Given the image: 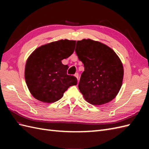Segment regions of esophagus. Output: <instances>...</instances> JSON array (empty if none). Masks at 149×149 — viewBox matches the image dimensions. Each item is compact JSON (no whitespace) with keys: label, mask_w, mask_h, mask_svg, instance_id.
Listing matches in <instances>:
<instances>
[{"label":"esophagus","mask_w":149,"mask_h":149,"mask_svg":"<svg viewBox=\"0 0 149 149\" xmlns=\"http://www.w3.org/2000/svg\"><path fill=\"white\" fill-rule=\"evenodd\" d=\"M74 76L76 77L77 79H79V74H78V73H75V74H74Z\"/></svg>","instance_id":"obj_1"}]
</instances>
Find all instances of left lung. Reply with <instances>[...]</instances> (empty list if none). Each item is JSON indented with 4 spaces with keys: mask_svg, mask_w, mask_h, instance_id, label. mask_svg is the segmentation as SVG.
<instances>
[{
    "mask_svg": "<svg viewBox=\"0 0 149 149\" xmlns=\"http://www.w3.org/2000/svg\"><path fill=\"white\" fill-rule=\"evenodd\" d=\"M75 50L84 66L78 85L84 99L99 106L115 99L122 84L123 68L114 50L90 39L77 41Z\"/></svg>",
    "mask_w": 149,
    "mask_h": 149,
    "instance_id": "8db88e82",
    "label": "left lung"
}]
</instances>
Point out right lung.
I'll return each mask as SVG.
<instances>
[{
  "instance_id": "obj_1",
  "label": "right lung",
  "mask_w": 149,
  "mask_h": 149,
  "mask_svg": "<svg viewBox=\"0 0 149 149\" xmlns=\"http://www.w3.org/2000/svg\"><path fill=\"white\" fill-rule=\"evenodd\" d=\"M75 41L61 40L36 49L27 59L25 79L32 95L41 102H55L68 88L77 83L67 75L68 65L62 64L74 52Z\"/></svg>"
}]
</instances>
